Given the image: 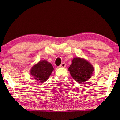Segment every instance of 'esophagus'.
Masks as SVG:
<instances>
[{
	"label": "esophagus",
	"instance_id": "obj_1",
	"mask_svg": "<svg viewBox=\"0 0 120 120\" xmlns=\"http://www.w3.org/2000/svg\"><path fill=\"white\" fill-rule=\"evenodd\" d=\"M65 67H66L65 63L63 62V63H61V65L59 66V68H65Z\"/></svg>",
	"mask_w": 120,
	"mask_h": 120
}]
</instances>
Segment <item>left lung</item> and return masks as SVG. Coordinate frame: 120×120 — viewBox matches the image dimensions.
Here are the masks:
<instances>
[{"mask_svg": "<svg viewBox=\"0 0 120 120\" xmlns=\"http://www.w3.org/2000/svg\"><path fill=\"white\" fill-rule=\"evenodd\" d=\"M68 71L73 79L78 83L85 82L91 78L94 71L93 66L87 61L80 58H75Z\"/></svg>", "mask_w": 120, "mask_h": 120, "instance_id": "obj_1", "label": "left lung"}]
</instances>
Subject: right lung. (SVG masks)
I'll return each instance as SVG.
<instances>
[{
    "label": "right lung",
    "instance_id": "obj_1",
    "mask_svg": "<svg viewBox=\"0 0 120 120\" xmlns=\"http://www.w3.org/2000/svg\"><path fill=\"white\" fill-rule=\"evenodd\" d=\"M53 70V68L51 63L46 60H43L32 67L30 74L35 79L43 83L48 79Z\"/></svg>",
    "mask_w": 120,
    "mask_h": 120
}]
</instances>
